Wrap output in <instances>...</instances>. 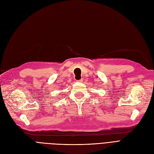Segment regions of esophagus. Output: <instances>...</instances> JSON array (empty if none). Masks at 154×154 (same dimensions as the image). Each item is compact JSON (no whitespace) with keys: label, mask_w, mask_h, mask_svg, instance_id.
Returning a JSON list of instances; mask_svg holds the SVG:
<instances>
[{"label":"esophagus","mask_w":154,"mask_h":154,"mask_svg":"<svg viewBox=\"0 0 154 154\" xmlns=\"http://www.w3.org/2000/svg\"><path fill=\"white\" fill-rule=\"evenodd\" d=\"M77 81H78V82H82V81H83V79H79V80H78Z\"/></svg>","instance_id":"esophagus-1"}]
</instances>
